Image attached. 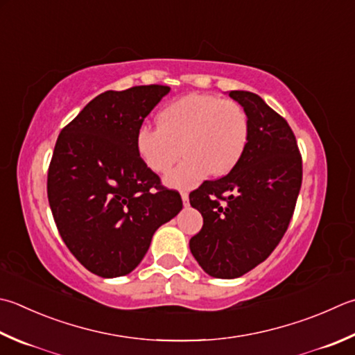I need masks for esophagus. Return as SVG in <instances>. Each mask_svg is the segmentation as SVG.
<instances>
[{"mask_svg":"<svg viewBox=\"0 0 355 355\" xmlns=\"http://www.w3.org/2000/svg\"><path fill=\"white\" fill-rule=\"evenodd\" d=\"M180 198H182L184 207H189V193H187V191H180Z\"/></svg>","mask_w":355,"mask_h":355,"instance_id":"34e87169","label":"esophagus"}]
</instances>
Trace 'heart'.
I'll return each mask as SVG.
<instances>
[{
	"mask_svg": "<svg viewBox=\"0 0 355 355\" xmlns=\"http://www.w3.org/2000/svg\"><path fill=\"white\" fill-rule=\"evenodd\" d=\"M249 142V117L239 103L209 94H189L160 110L157 128L144 126L136 136L139 156L173 189H193L209 176L227 175Z\"/></svg>",
	"mask_w": 355,
	"mask_h": 355,
	"instance_id": "heart-1",
	"label": "heart"
}]
</instances>
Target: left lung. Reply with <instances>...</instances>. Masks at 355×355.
I'll list each match as a JSON object with an SVG mask.
<instances>
[{
    "label": "left lung",
    "mask_w": 355,
    "mask_h": 355,
    "mask_svg": "<svg viewBox=\"0 0 355 355\" xmlns=\"http://www.w3.org/2000/svg\"><path fill=\"white\" fill-rule=\"evenodd\" d=\"M249 117V142L230 173L190 193L204 218L190 250L213 278H239L282 241L302 189V156L286 120L259 96L229 91ZM218 198L225 200L220 205Z\"/></svg>",
    "instance_id": "1"
}]
</instances>
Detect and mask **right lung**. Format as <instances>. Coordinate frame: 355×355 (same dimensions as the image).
I'll use <instances>...</instances> for the list:
<instances>
[{
	"mask_svg": "<svg viewBox=\"0 0 355 355\" xmlns=\"http://www.w3.org/2000/svg\"><path fill=\"white\" fill-rule=\"evenodd\" d=\"M168 86L106 91L78 112L57 139L48 199L60 236L89 272L128 275L160 225L182 210L178 191L139 156L136 136Z\"/></svg>",
	"mask_w": 355,
	"mask_h": 355,
	"instance_id": "obj_1",
	"label": "right lung"
}]
</instances>
